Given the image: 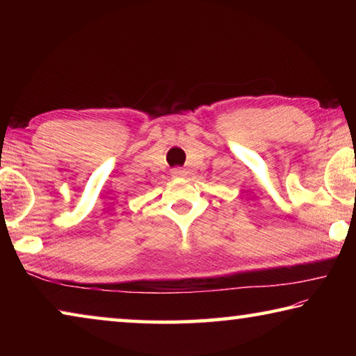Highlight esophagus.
Here are the masks:
<instances>
[{
  "mask_svg": "<svg viewBox=\"0 0 356 356\" xmlns=\"http://www.w3.org/2000/svg\"><path fill=\"white\" fill-rule=\"evenodd\" d=\"M172 176H174V177H184V176H185V171L180 170V168H174V170H172Z\"/></svg>",
  "mask_w": 356,
  "mask_h": 356,
  "instance_id": "1",
  "label": "esophagus"
}]
</instances>
